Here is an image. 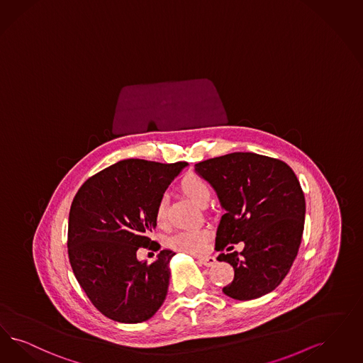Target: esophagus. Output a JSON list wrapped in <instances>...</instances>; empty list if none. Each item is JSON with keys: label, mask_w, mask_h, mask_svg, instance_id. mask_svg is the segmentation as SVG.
Segmentation results:
<instances>
[{"label": "esophagus", "mask_w": 363, "mask_h": 363, "mask_svg": "<svg viewBox=\"0 0 363 363\" xmlns=\"http://www.w3.org/2000/svg\"><path fill=\"white\" fill-rule=\"evenodd\" d=\"M199 263L205 267H213L216 264V257L213 256H203V257H199Z\"/></svg>", "instance_id": "obj_1"}]
</instances>
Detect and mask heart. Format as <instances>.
Masks as SVG:
<instances>
[{
	"instance_id": "b5f03b06",
	"label": "heart",
	"mask_w": 363,
	"mask_h": 363,
	"mask_svg": "<svg viewBox=\"0 0 363 363\" xmlns=\"http://www.w3.org/2000/svg\"><path fill=\"white\" fill-rule=\"evenodd\" d=\"M181 190L190 200L197 203L201 208H205L212 199V189L209 184L199 175H188L181 181ZM155 221L163 224L166 221V201H158L155 206ZM209 240V232L206 229H188L177 232L169 238L170 248L185 253L199 255L203 252Z\"/></svg>"
}]
</instances>
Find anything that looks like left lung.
Wrapping results in <instances>:
<instances>
[{
  "label": "left lung",
  "instance_id": "1",
  "mask_svg": "<svg viewBox=\"0 0 363 363\" xmlns=\"http://www.w3.org/2000/svg\"><path fill=\"white\" fill-rule=\"evenodd\" d=\"M196 173L211 184L225 214L216 233L217 260L235 269L223 288L236 300L257 299L286 277L299 250L306 200L287 163L255 152H232L196 164Z\"/></svg>",
  "mask_w": 363,
  "mask_h": 363
}]
</instances>
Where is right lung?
<instances>
[{"instance_id":"obj_1","label":"right lung","mask_w":363,"mask_h":363,"mask_svg":"<svg viewBox=\"0 0 363 363\" xmlns=\"http://www.w3.org/2000/svg\"><path fill=\"white\" fill-rule=\"evenodd\" d=\"M188 163L125 160L92 175L77 190L68 218V257L80 287L104 316L140 323L167 295L175 253L139 262V248L160 250L149 233L155 206Z\"/></svg>"}]
</instances>
